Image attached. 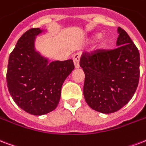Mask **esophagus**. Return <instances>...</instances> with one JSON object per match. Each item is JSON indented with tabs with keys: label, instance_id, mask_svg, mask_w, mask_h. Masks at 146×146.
<instances>
[{
	"label": "esophagus",
	"instance_id": "obj_1",
	"mask_svg": "<svg viewBox=\"0 0 146 146\" xmlns=\"http://www.w3.org/2000/svg\"><path fill=\"white\" fill-rule=\"evenodd\" d=\"M80 53H75L73 55V63L75 65L76 68L80 67Z\"/></svg>",
	"mask_w": 146,
	"mask_h": 146
}]
</instances>
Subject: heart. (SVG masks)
Returning <instances> with one entry per match:
<instances>
[{
	"label": "heart",
	"mask_w": 146,
	"mask_h": 146,
	"mask_svg": "<svg viewBox=\"0 0 146 146\" xmlns=\"http://www.w3.org/2000/svg\"><path fill=\"white\" fill-rule=\"evenodd\" d=\"M100 36H101V33H96V34H95V35L93 36L92 40H98V39L100 38ZM106 42H107L106 39H103V40H101V42H100V48H103V46L105 45Z\"/></svg>",
	"instance_id": "heart-1"
}]
</instances>
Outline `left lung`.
<instances>
[{
	"instance_id": "obj_1",
	"label": "left lung",
	"mask_w": 146,
	"mask_h": 146,
	"mask_svg": "<svg viewBox=\"0 0 146 146\" xmlns=\"http://www.w3.org/2000/svg\"><path fill=\"white\" fill-rule=\"evenodd\" d=\"M118 33L116 48L84 53L80 61L86 102L102 113H115L126 105L139 80V50L123 29L119 27Z\"/></svg>"
}]
</instances>
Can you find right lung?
<instances>
[{
  "instance_id": "1",
  "label": "right lung",
  "mask_w": 146,
  "mask_h": 146,
  "mask_svg": "<svg viewBox=\"0 0 146 146\" xmlns=\"http://www.w3.org/2000/svg\"><path fill=\"white\" fill-rule=\"evenodd\" d=\"M40 28H31L20 37L9 56L7 84L17 105L27 113L41 115L58 105L63 82L74 69L73 60L53 61L34 48Z\"/></svg>"
}]
</instances>
